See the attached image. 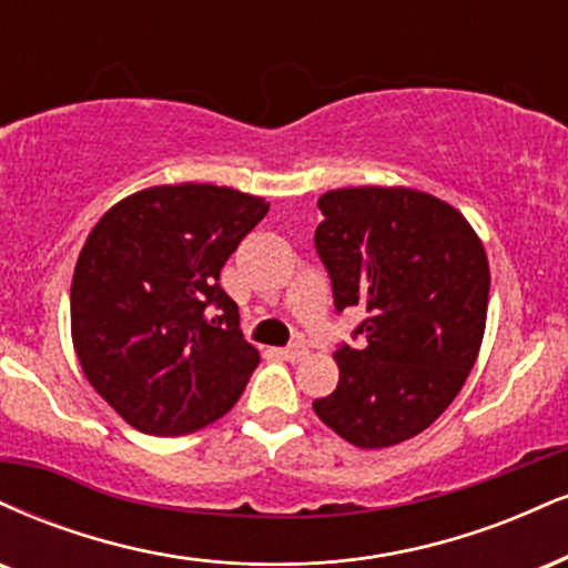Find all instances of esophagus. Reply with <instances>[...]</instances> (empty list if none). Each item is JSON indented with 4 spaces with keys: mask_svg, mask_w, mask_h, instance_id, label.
<instances>
[{
    "mask_svg": "<svg viewBox=\"0 0 568 568\" xmlns=\"http://www.w3.org/2000/svg\"><path fill=\"white\" fill-rule=\"evenodd\" d=\"M280 354H283V357L288 362H298V359H304L306 354H310V349H306L304 344H291V346H285V349Z\"/></svg>",
    "mask_w": 568,
    "mask_h": 568,
    "instance_id": "obj_1",
    "label": "esophagus"
}]
</instances>
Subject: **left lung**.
I'll list each match as a JSON object with an SVG mask.
<instances>
[{
  "mask_svg": "<svg viewBox=\"0 0 568 568\" xmlns=\"http://www.w3.org/2000/svg\"><path fill=\"white\" fill-rule=\"evenodd\" d=\"M314 248L341 314L362 306L359 346L341 344L336 392L314 413L362 449L426 432L466 384L484 338L489 264L466 216L407 187H344L317 201Z\"/></svg>",
  "mask_w": 568,
  "mask_h": 568,
  "instance_id": "left-lung-1",
  "label": "left lung"
}]
</instances>
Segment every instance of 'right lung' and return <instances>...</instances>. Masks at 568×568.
Instances as JSON below:
<instances>
[{"label":"right lung","mask_w":568,"mask_h":568,"mask_svg":"<svg viewBox=\"0 0 568 568\" xmlns=\"http://www.w3.org/2000/svg\"><path fill=\"white\" fill-rule=\"evenodd\" d=\"M266 211L230 187L161 184L89 232L71 285L73 349L136 432L193 434L241 399L258 352L219 272Z\"/></svg>","instance_id":"add662e5"}]
</instances>
